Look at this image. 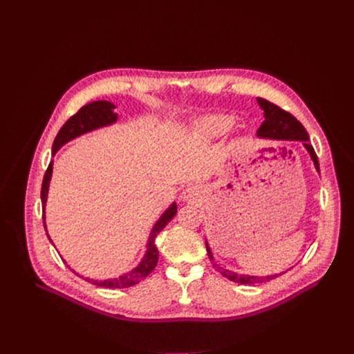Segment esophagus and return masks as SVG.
Returning a JSON list of instances; mask_svg holds the SVG:
<instances>
[{"instance_id":"esophagus-1","label":"esophagus","mask_w":354,"mask_h":354,"mask_svg":"<svg viewBox=\"0 0 354 354\" xmlns=\"http://www.w3.org/2000/svg\"><path fill=\"white\" fill-rule=\"evenodd\" d=\"M198 194H199V190H198L196 186H189L183 190V195H181V198H183L185 201L195 199L198 196Z\"/></svg>"}]
</instances>
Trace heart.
<instances>
[{
  "label": "heart",
  "mask_w": 354,
  "mask_h": 354,
  "mask_svg": "<svg viewBox=\"0 0 354 354\" xmlns=\"http://www.w3.org/2000/svg\"><path fill=\"white\" fill-rule=\"evenodd\" d=\"M234 120L227 115H208L198 121V131L205 137H220L233 127Z\"/></svg>",
  "instance_id": "b5f03b06"
}]
</instances>
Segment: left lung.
I'll return each instance as SVG.
<instances>
[{"mask_svg":"<svg viewBox=\"0 0 354 354\" xmlns=\"http://www.w3.org/2000/svg\"><path fill=\"white\" fill-rule=\"evenodd\" d=\"M259 104L261 106V109L264 111V118L266 120L263 121V124L260 125L259 131H257V136L261 137V138H270V140H299L303 142L304 147L307 149V152L312 156L313 162L316 169L319 171V160H317V155L315 152L313 146L308 143V134L306 131V128L301 125L295 116H292L289 112L283 111L279 106H276L273 103H270L269 100L261 99L259 97L257 99ZM207 251H208V257L209 260L214 261V257L212 252L209 250V246L207 243ZM214 266H217L214 263ZM218 272L224 276L227 277L229 281H233L236 283H242V285H254V283H263L267 281H272L274 277H277L279 274H270V276H248V274H238L234 272L226 270V269H221L218 267Z\"/></svg>","mask_w":354,"mask_h":354,"instance_id":"8db88e82","label":"left lung"}]
</instances>
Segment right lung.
Returning <instances> with one entry per match:
<instances>
[{
    "mask_svg": "<svg viewBox=\"0 0 354 354\" xmlns=\"http://www.w3.org/2000/svg\"><path fill=\"white\" fill-rule=\"evenodd\" d=\"M115 104L111 102L106 100H99V102H91L88 104L82 106V108L75 113L73 116H71L69 120L65 122L60 128V131L57 133L55 143H53V155H55L59 149L68 143L72 138L78 137L81 134H85L88 131L95 130V128H100L104 125H111L118 120V115L113 112ZM51 173H53V160L48 164V168L44 174V180H42V187H41V202H42V220H44V229L47 230L46 226V202H47V195H48V185H50V178H51ZM177 212V205L176 202L171 205L160 218L156 221V224L152 229L151 236H149V242H147V251L143 257V260L140 261L136 269H133L130 273H127L124 276L115 277V279H109V281H93V279H87L85 281L91 282L93 285L97 286H103V288H115V289H121V288H128L137 285L140 281H143L145 277H147L153 272V269L158 264V248L155 245V239L159 234V232L162 230L167 224L173 220V217L176 216ZM48 236V233H47ZM50 239V236H48ZM51 242V239H50Z\"/></svg>",
    "mask_w": 354,
    "mask_h": 354,
    "instance_id": "1",
    "label": "right lung"
}]
</instances>
